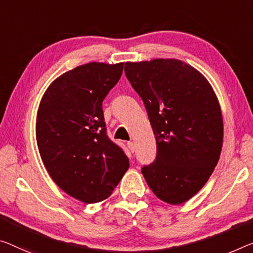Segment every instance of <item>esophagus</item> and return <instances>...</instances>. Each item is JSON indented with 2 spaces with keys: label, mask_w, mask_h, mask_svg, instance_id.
I'll return each mask as SVG.
<instances>
[{
  "label": "esophagus",
  "mask_w": 253,
  "mask_h": 253,
  "mask_svg": "<svg viewBox=\"0 0 253 253\" xmlns=\"http://www.w3.org/2000/svg\"><path fill=\"white\" fill-rule=\"evenodd\" d=\"M126 145H127V148L130 149L131 153H134V145H133V142H132V141H127Z\"/></svg>",
  "instance_id": "34e87169"
}]
</instances>
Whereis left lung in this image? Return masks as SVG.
I'll return each instance as SVG.
<instances>
[{
	"instance_id": "left-lung-1",
	"label": "left lung",
	"mask_w": 253,
	"mask_h": 253,
	"mask_svg": "<svg viewBox=\"0 0 253 253\" xmlns=\"http://www.w3.org/2000/svg\"><path fill=\"white\" fill-rule=\"evenodd\" d=\"M124 72L141 97L157 155L141 173L159 199L180 205L206 184L223 146L219 103L206 78L178 60L126 62Z\"/></svg>"
}]
</instances>
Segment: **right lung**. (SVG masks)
<instances>
[{"mask_svg":"<svg viewBox=\"0 0 253 253\" xmlns=\"http://www.w3.org/2000/svg\"><path fill=\"white\" fill-rule=\"evenodd\" d=\"M123 64L80 65L53 81L38 108L36 138L53 181L76 199L99 203L129 169V158L108 138L103 100Z\"/></svg>","mask_w":253,"mask_h":253,"instance_id":"obj_1","label":"right lung"}]
</instances>
